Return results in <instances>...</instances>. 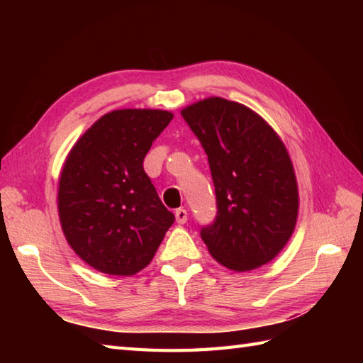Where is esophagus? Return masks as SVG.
I'll list each match as a JSON object with an SVG mask.
<instances>
[{
	"label": "esophagus",
	"instance_id": "obj_1",
	"mask_svg": "<svg viewBox=\"0 0 363 363\" xmlns=\"http://www.w3.org/2000/svg\"><path fill=\"white\" fill-rule=\"evenodd\" d=\"M174 217H176V221L179 223V225H184V223L187 221V211L186 209H176Z\"/></svg>",
	"mask_w": 363,
	"mask_h": 363
}]
</instances>
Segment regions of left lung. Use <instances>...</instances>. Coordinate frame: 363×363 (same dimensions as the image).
Returning a JSON list of instances; mask_svg holds the SVG:
<instances>
[{
	"label": "left lung",
	"mask_w": 363,
	"mask_h": 363,
	"mask_svg": "<svg viewBox=\"0 0 363 363\" xmlns=\"http://www.w3.org/2000/svg\"><path fill=\"white\" fill-rule=\"evenodd\" d=\"M209 160L217 217L201 228L211 256L234 272L273 260L295 230L298 184L285 145L250 107L212 96L181 111Z\"/></svg>",
	"instance_id": "obj_1"
}]
</instances>
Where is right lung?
I'll use <instances>...</instances> for the list:
<instances>
[{"label":"right lung","mask_w":363,"mask_h":363,"mask_svg":"<svg viewBox=\"0 0 363 363\" xmlns=\"http://www.w3.org/2000/svg\"><path fill=\"white\" fill-rule=\"evenodd\" d=\"M173 113L121 109L103 115L68 152L57 209L68 245L106 274L133 276L152 260L174 215L162 204L143 159Z\"/></svg>","instance_id":"1"}]
</instances>
